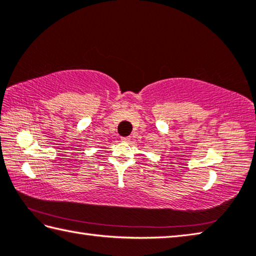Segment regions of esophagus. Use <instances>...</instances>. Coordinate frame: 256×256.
Returning a JSON list of instances; mask_svg holds the SVG:
<instances>
[{
	"mask_svg": "<svg viewBox=\"0 0 256 256\" xmlns=\"http://www.w3.org/2000/svg\"><path fill=\"white\" fill-rule=\"evenodd\" d=\"M121 140H122V142L128 143V142L131 141V136H124V138H122Z\"/></svg>",
	"mask_w": 256,
	"mask_h": 256,
	"instance_id": "esophagus-1",
	"label": "esophagus"
}]
</instances>
